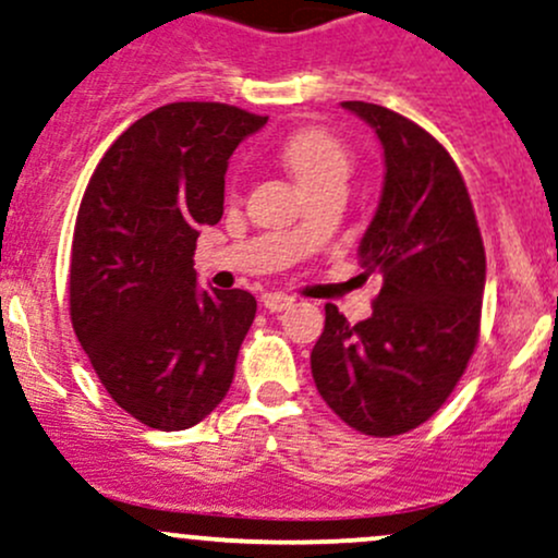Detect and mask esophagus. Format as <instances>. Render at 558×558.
Wrapping results in <instances>:
<instances>
[{"label":"esophagus","mask_w":558,"mask_h":558,"mask_svg":"<svg viewBox=\"0 0 558 558\" xmlns=\"http://www.w3.org/2000/svg\"><path fill=\"white\" fill-rule=\"evenodd\" d=\"M262 302H264V307L269 310V313H280V310H286V307H291V304H294V296H289V294H264Z\"/></svg>","instance_id":"1"}]
</instances>
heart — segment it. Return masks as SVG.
Here are the masks:
<instances>
[{
	"mask_svg": "<svg viewBox=\"0 0 558 558\" xmlns=\"http://www.w3.org/2000/svg\"><path fill=\"white\" fill-rule=\"evenodd\" d=\"M283 162L304 190L328 179H348L350 151L333 133L324 128H304L286 138Z\"/></svg>",
	"mask_w": 558,
	"mask_h": 558,
	"instance_id": "1",
	"label": "heart"
}]
</instances>
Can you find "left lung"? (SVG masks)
<instances>
[{
    "instance_id": "obj_1",
    "label": "left lung",
    "mask_w": 558,
    "mask_h": 558,
    "mask_svg": "<svg viewBox=\"0 0 558 558\" xmlns=\"http://www.w3.org/2000/svg\"><path fill=\"white\" fill-rule=\"evenodd\" d=\"M342 107L374 128L385 151L383 195L357 245L383 289L361 324L326 304L310 366L350 427L401 436L444 407L476 350L484 243L465 181L430 133L377 104Z\"/></svg>"
}]
</instances>
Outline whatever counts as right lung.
Masks as SVG:
<instances>
[{"mask_svg": "<svg viewBox=\"0 0 558 558\" xmlns=\"http://www.w3.org/2000/svg\"><path fill=\"white\" fill-rule=\"evenodd\" d=\"M267 117L179 101L133 122L90 175L69 267L82 350L120 409L184 430L230 390L256 315L248 291L197 289L195 245L225 214L232 151Z\"/></svg>", "mask_w": 558, "mask_h": 558, "instance_id": "obj_1", "label": "right lung"}]
</instances>
